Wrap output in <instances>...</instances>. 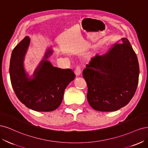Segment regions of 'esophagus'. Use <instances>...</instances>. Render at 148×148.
<instances>
[{
	"label": "esophagus",
	"mask_w": 148,
	"mask_h": 148,
	"mask_svg": "<svg viewBox=\"0 0 148 148\" xmlns=\"http://www.w3.org/2000/svg\"><path fill=\"white\" fill-rule=\"evenodd\" d=\"M81 74V71H80V68L79 66H77L75 68V74L76 76H79Z\"/></svg>",
	"instance_id": "34e87169"
}]
</instances>
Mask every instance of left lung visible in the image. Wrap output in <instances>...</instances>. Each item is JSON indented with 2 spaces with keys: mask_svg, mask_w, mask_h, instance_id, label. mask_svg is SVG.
<instances>
[{
  "mask_svg": "<svg viewBox=\"0 0 148 148\" xmlns=\"http://www.w3.org/2000/svg\"><path fill=\"white\" fill-rule=\"evenodd\" d=\"M106 54L96 55L86 65L83 77L87 98L97 111L111 112L126 106L134 95L139 79V64L127 38H122Z\"/></svg>",
  "mask_w": 148,
  "mask_h": 148,
  "instance_id": "1",
  "label": "left lung"
}]
</instances>
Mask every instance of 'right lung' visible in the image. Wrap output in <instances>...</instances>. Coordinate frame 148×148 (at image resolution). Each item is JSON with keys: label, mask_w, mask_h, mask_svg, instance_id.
Listing matches in <instances>:
<instances>
[{"label": "right lung", "mask_w": 148, "mask_h": 148, "mask_svg": "<svg viewBox=\"0 0 148 148\" xmlns=\"http://www.w3.org/2000/svg\"><path fill=\"white\" fill-rule=\"evenodd\" d=\"M30 40L29 37L26 36L12 51L9 68L12 87L18 99L27 108L39 112L54 111L60 106L65 88L74 79L75 74L70 69L54 67L48 60L53 54L49 48L30 76L24 65Z\"/></svg>", "instance_id": "obj_1"}]
</instances>
